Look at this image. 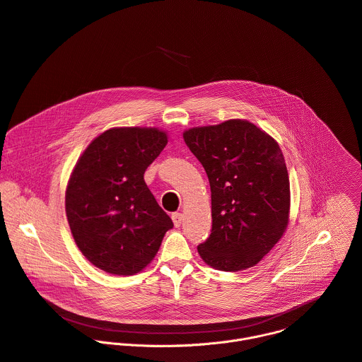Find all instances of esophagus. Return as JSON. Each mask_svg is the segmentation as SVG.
<instances>
[{
    "mask_svg": "<svg viewBox=\"0 0 362 362\" xmlns=\"http://www.w3.org/2000/svg\"><path fill=\"white\" fill-rule=\"evenodd\" d=\"M172 220H173L175 226H176V227H179V226L182 224V220H183V214H182V213H173V214H172Z\"/></svg>",
    "mask_w": 362,
    "mask_h": 362,
    "instance_id": "34e87169",
    "label": "esophagus"
}]
</instances>
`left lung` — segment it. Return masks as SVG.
<instances>
[{"label": "left lung", "instance_id": "1", "mask_svg": "<svg viewBox=\"0 0 362 362\" xmlns=\"http://www.w3.org/2000/svg\"><path fill=\"white\" fill-rule=\"evenodd\" d=\"M211 192V233L197 246L216 270L256 266L284 234L290 180L279 144L255 124L230 119L183 132Z\"/></svg>", "mask_w": 362, "mask_h": 362}]
</instances>
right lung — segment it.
<instances>
[{"label": "right lung", "instance_id": "add662e5", "mask_svg": "<svg viewBox=\"0 0 362 362\" xmlns=\"http://www.w3.org/2000/svg\"><path fill=\"white\" fill-rule=\"evenodd\" d=\"M166 144L158 128H112L78 159L65 211L78 249L95 267L116 276L139 273L173 227L144 179Z\"/></svg>", "mask_w": 362, "mask_h": 362}]
</instances>
